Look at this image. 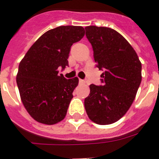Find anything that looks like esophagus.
Returning a JSON list of instances; mask_svg holds the SVG:
<instances>
[{
  "label": "esophagus",
  "instance_id": "1",
  "mask_svg": "<svg viewBox=\"0 0 159 159\" xmlns=\"http://www.w3.org/2000/svg\"><path fill=\"white\" fill-rule=\"evenodd\" d=\"M79 82L81 83V84H85V83H86V81L82 79H79Z\"/></svg>",
  "mask_w": 159,
  "mask_h": 159
}]
</instances>
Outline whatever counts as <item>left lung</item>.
<instances>
[{
  "instance_id": "1",
  "label": "left lung",
  "mask_w": 159,
  "mask_h": 159,
  "mask_svg": "<svg viewBox=\"0 0 159 159\" xmlns=\"http://www.w3.org/2000/svg\"><path fill=\"white\" fill-rule=\"evenodd\" d=\"M92 43L95 62L103 86L90 85L85 98L89 119L98 125H111L128 111L142 80V65L133 47L113 29L92 25L85 27Z\"/></svg>"
}]
</instances>
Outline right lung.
<instances>
[{
    "mask_svg": "<svg viewBox=\"0 0 159 159\" xmlns=\"http://www.w3.org/2000/svg\"><path fill=\"white\" fill-rule=\"evenodd\" d=\"M84 35L82 26L50 30L34 42L20 62L16 75L20 96L34 120L54 125L65 118L79 80L58 76L57 69L68 65L71 46Z\"/></svg>",
    "mask_w": 159,
    "mask_h": 159,
    "instance_id": "right-lung-1",
    "label": "right lung"
}]
</instances>
